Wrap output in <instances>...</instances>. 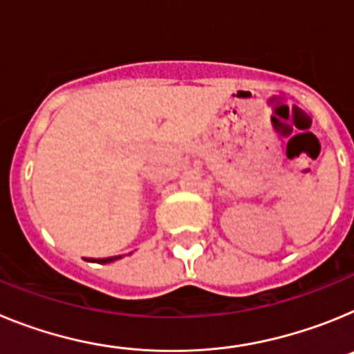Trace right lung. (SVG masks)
<instances>
[{
    "instance_id": "add662e5",
    "label": "right lung",
    "mask_w": 354,
    "mask_h": 354,
    "mask_svg": "<svg viewBox=\"0 0 354 354\" xmlns=\"http://www.w3.org/2000/svg\"><path fill=\"white\" fill-rule=\"evenodd\" d=\"M118 257H108V259H99V264H106V262H111V261H117Z\"/></svg>"
}]
</instances>
